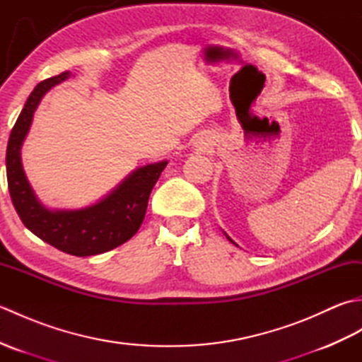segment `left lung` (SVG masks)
I'll use <instances>...</instances> for the list:
<instances>
[{"label": "left lung", "mask_w": 362, "mask_h": 362, "mask_svg": "<svg viewBox=\"0 0 362 362\" xmlns=\"http://www.w3.org/2000/svg\"><path fill=\"white\" fill-rule=\"evenodd\" d=\"M224 235H226V238H227V240H228V241H230V243H232V244H235V245H238V244H236V243H235V241H233V240H232V238H230V236H228V235H227V233H226V232H224Z\"/></svg>", "instance_id": "8db88e82"}]
</instances>
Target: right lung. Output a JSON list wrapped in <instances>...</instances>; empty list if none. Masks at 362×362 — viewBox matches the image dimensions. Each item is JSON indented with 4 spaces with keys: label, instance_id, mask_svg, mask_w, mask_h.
<instances>
[{
    "label": "right lung",
    "instance_id": "right-lung-1",
    "mask_svg": "<svg viewBox=\"0 0 362 362\" xmlns=\"http://www.w3.org/2000/svg\"><path fill=\"white\" fill-rule=\"evenodd\" d=\"M70 76V71H65L46 79L29 95L7 143L6 173L12 204L26 228L59 250L76 257H90L118 247L138 232L151 191L168 160L136 168L93 205L78 210L48 209L35 194L23 169L21 146L43 96Z\"/></svg>",
    "mask_w": 362,
    "mask_h": 362
}]
</instances>
